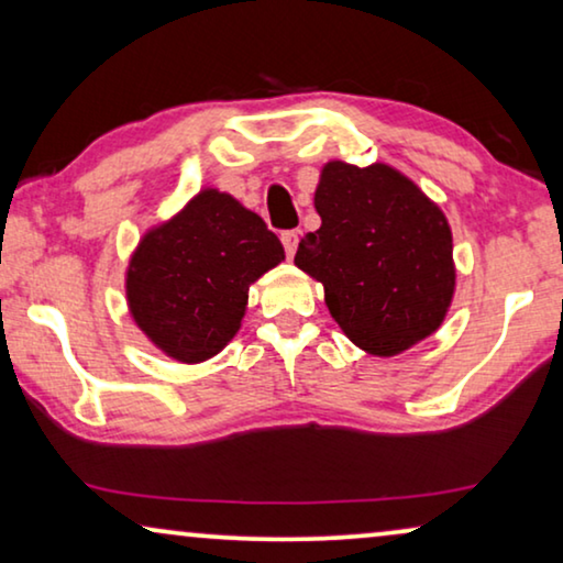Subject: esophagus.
<instances>
[{
    "label": "esophagus",
    "mask_w": 563,
    "mask_h": 563,
    "mask_svg": "<svg viewBox=\"0 0 563 563\" xmlns=\"http://www.w3.org/2000/svg\"><path fill=\"white\" fill-rule=\"evenodd\" d=\"M282 243H284V251H287V256L291 258L297 251V243H299V230H284L282 233Z\"/></svg>",
    "instance_id": "esophagus-1"
}]
</instances>
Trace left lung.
I'll return each mask as SVG.
<instances>
[{"label": "left lung", "instance_id": "8db88e82", "mask_svg": "<svg viewBox=\"0 0 563 563\" xmlns=\"http://www.w3.org/2000/svg\"><path fill=\"white\" fill-rule=\"evenodd\" d=\"M314 210L322 225L295 264L325 287L343 333L374 356H395L441 325L453 297V245L443 212L395 168L333 161Z\"/></svg>", "mask_w": 563, "mask_h": 563}]
</instances>
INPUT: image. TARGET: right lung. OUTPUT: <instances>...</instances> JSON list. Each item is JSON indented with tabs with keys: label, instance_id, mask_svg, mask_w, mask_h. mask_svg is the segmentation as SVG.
<instances>
[{
	"label": "right lung",
	"instance_id": "obj_1",
	"mask_svg": "<svg viewBox=\"0 0 563 563\" xmlns=\"http://www.w3.org/2000/svg\"><path fill=\"white\" fill-rule=\"evenodd\" d=\"M282 258L279 238L256 212L205 189L137 245L128 268L130 312L161 351L197 364L225 349L249 287Z\"/></svg>",
	"mask_w": 563,
	"mask_h": 563
}]
</instances>
